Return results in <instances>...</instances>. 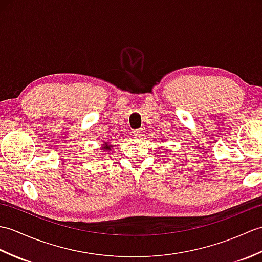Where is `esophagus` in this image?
<instances>
[{
    "label": "esophagus",
    "mask_w": 262,
    "mask_h": 262,
    "mask_svg": "<svg viewBox=\"0 0 262 262\" xmlns=\"http://www.w3.org/2000/svg\"><path fill=\"white\" fill-rule=\"evenodd\" d=\"M133 134H134L136 138H141L143 136V129H136L133 132Z\"/></svg>",
    "instance_id": "obj_1"
}]
</instances>
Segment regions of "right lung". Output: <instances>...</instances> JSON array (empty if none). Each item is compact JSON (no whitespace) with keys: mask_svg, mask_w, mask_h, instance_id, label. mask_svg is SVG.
Here are the masks:
<instances>
[{"mask_svg":"<svg viewBox=\"0 0 262 262\" xmlns=\"http://www.w3.org/2000/svg\"><path fill=\"white\" fill-rule=\"evenodd\" d=\"M111 147H113V146L109 145V144H107V143H104L103 145H102V151L103 152H108Z\"/></svg>","mask_w":262,"mask_h":262,"instance_id":"add662e5","label":"right lung"}]
</instances>
